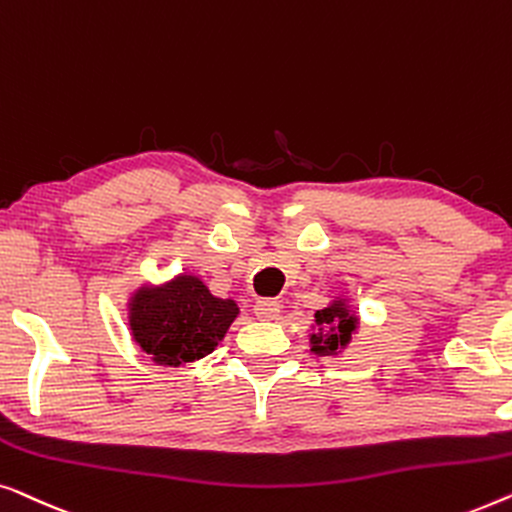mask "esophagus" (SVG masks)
<instances>
[{"label":"esophagus","mask_w":512,"mask_h":512,"mask_svg":"<svg viewBox=\"0 0 512 512\" xmlns=\"http://www.w3.org/2000/svg\"><path fill=\"white\" fill-rule=\"evenodd\" d=\"M278 313H280V304L273 299H262L255 304V315L259 320H266V322L276 320Z\"/></svg>","instance_id":"1"}]
</instances>
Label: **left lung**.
Wrapping results in <instances>:
<instances>
[{
    "mask_svg": "<svg viewBox=\"0 0 512 512\" xmlns=\"http://www.w3.org/2000/svg\"><path fill=\"white\" fill-rule=\"evenodd\" d=\"M315 334H311V352L320 357L338 355L350 343L359 327V318L350 311L348 301L336 299L315 313Z\"/></svg>",
    "mask_w": 512,
    "mask_h": 512,
    "instance_id": "1",
    "label": "left lung"
}]
</instances>
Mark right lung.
<instances>
[{
    "label": "right lung",
    "instance_id": "add662e5",
    "mask_svg": "<svg viewBox=\"0 0 512 512\" xmlns=\"http://www.w3.org/2000/svg\"><path fill=\"white\" fill-rule=\"evenodd\" d=\"M127 308L132 338L160 366L211 355L239 315L234 299L213 297L204 280L187 273L160 287H139Z\"/></svg>",
    "mask_w": 512,
    "mask_h": 512
}]
</instances>
